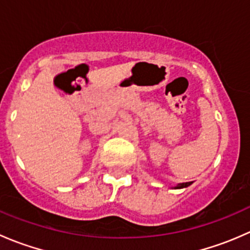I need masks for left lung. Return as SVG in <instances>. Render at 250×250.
I'll use <instances>...</instances> for the list:
<instances>
[{
    "label": "left lung",
    "instance_id": "obj_1",
    "mask_svg": "<svg viewBox=\"0 0 250 250\" xmlns=\"http://www.w3.org/2000/svg\"><path fill=\"white\" fill-rule=\"evenodd\" d=\"M191 184H192V181H188V183H183V184H179V185L176 186L175 188H188V186H190Z\"/></svg>",
    "mask_w": 250,
    "mask_h": 250
}]
</instances>
